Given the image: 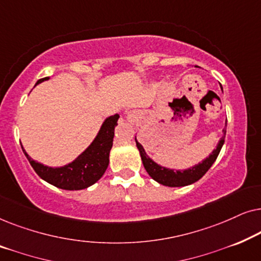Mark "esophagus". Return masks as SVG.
Wrapping results in <instances>:
<instances>
[{
	"label": "esophagus",
	"mask_w": 261,
	"mask_h": 261,
	"mask_svg": "<svg viewBox=\"0 0 261 261\" xmlns=\"http://www.w3.org/2000/svg\"><path fill=\"white\" fill-rule=\"evenodd\" d=\"M127 119L129 121H134L135 119H137V113H135V112H128L127 113Z\"/></svg>",
	"instance_id": "esophagus-1"
}]
</instances>
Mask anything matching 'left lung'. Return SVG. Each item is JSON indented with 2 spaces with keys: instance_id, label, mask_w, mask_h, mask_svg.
I'll return each instance as SVG.
<instances>
[{
  "instance_id": "8db88e82",
  "label": "left lung",
  "mask_w": 261,
  "mask_h": 261,
  "mask_svg": "<svg viewBox=\"0 0 261 261\" xmlns=\"http://www.w3.org/2000/svg\"><path fill=\"white\" fill-rule=\"evenodd\" d=\"M226 128L223 129V137L221 138V140L216 146V149H214L212 154H210L206 159L203 160L202 163H199L198 165H195L192 166L191 169L184 171H174L158 165V164L153 162V160L146 154L144 147L139 144L137 139H135V142H137V147L139 149V152H140L142 164H144L146 171H147V173L153 178V179L158 181L159 184L166 185V187H185V185H190L192 183H195V181H197L198 179H201V178L206 173V171H208L210 167H212L213 164L215 163L217 155H219L221 148H222V146L224 144Z\"/></svg>"
}]
</instances>
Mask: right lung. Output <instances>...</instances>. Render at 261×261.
Instances as JSON below:
<instances>
[{"label":"right lung","instance_id":"add662e5","mask_svg":"<svg viewBox=\"0 0 261 261\" xmlns=\"http://www.w3.org/2000/svg\"><path fill=\"white\" fill-rule=\"evenodd\" d=\"M48 77L39 80L37 84L41 83ZM35 84V85H37ZM119 114L109 116L103 122L97 137L91 145L78 155L72 163L62 167H48L37 163L27 154L22 147L24 155L33 167L38 176L47 183L64 190H82L95 184L106 172L109 164V153L113 146L114 129L117 126Z\"/></svg>","mask_w":261,"mask_h":261}]
</instances>
